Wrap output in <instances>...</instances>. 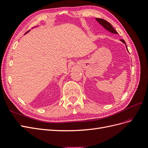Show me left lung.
<instances>
[{
	"label": "left lung",
	"mask_w": 148,
	"mask_h": 148,
	"mask_svg": "<svg viewBox=\"0 0 148 148\" xmlns=\"http://www.w3.org/2000/svg\"><path fill=\"white\" fill-rule=\"evenodd\" d=\"M96 20L99 22V23L103 26V27L106 29V30H107L108 31H109V32H110L111 33H112V34H117V32H116V30L114 29V27H112V25L109 23V22H108V21H106V20H104V19H103V18H96ZM121 42H122L123 43H124L125 45H126V49H127V45H126V42H125V41L123 40V39H121L120 40ZM127 51H128V50H127Z\"/></svg>",
	"instance_id": "obj_1"
}]
</instances>
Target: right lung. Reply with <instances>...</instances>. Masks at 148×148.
Masks as SVG:
<instances>
[{"label": "right lung", "instance_id": "add662e5", "mask_svg": "<svg viewBox=\"0 0 148 148\" xmlns=\"http://www.w3.org/2000/svg\"><path fill=\"white\" fill-rule=\"evenodd\" d=\"M33 28H34V27H33ZM29 31H28V32H29Z\"/></svg>", "mask_w": 148, "mask_h": 148}]
</instances>
